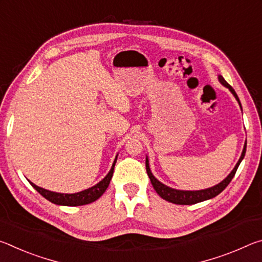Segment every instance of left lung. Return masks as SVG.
<instances>
[{"mask_svg": "<svg viewBox=\"0 0 262 262\" xmlns=\"http://www.w3.org/2000/svg\"><path fill=\"white\" fill-rule=\"evenodd\" d=\"M219 81L221 82L222 85H224L225 88L229 89L230 92H231V94L234 96V98H236L239 106H241V108H242L241 101H239L236 91L233 90L232 86L229 85L228 82L225 81L223 76H221V75H219ZM245 152H246V142H245V144H244V149H243V152L241 155V158H239V161L237 162L236 166L233 167V170L230 172L227 178H225L224 180H222L220 184L212 186V187L206 188V189H200V190L176 189V188L168 187V186L164 185L157 178H155V176L152 174L151 170H150L148 156L145 157V168H147V173L149 176L150 181H151L152 187L155 188V190H156L159 196L164 199V200H166L171 203H176V205H194V203H199V202H202V201H206V200H209V199L215 198L216 195H219L222 190L227 187V186L230 184V181L232 180L234 174H236V171L239 166V164L242 163L244 157H245Z\"/></svg>", "mask_w": 262, "mask_h": 262, "instance_id": "1", "label": "left lung"}]
</instances>
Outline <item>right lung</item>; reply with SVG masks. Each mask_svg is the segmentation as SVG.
<instances>
[{
	"label": "right lung",
	"mask_w": 262,
	"mask_h": 262,
	"mask_svg": "<svg viewBox=\"0 0 262 262\" xmlns=\"http://www.w3.org/2000/svg\"><path fill=\"white\" fill-rule=\"evenodd\" d=\"M117 158H118V155L115 156V159L112 164V167H111L110 172L106 174V177L103 180H100L98 184L92 186V187L84 189V190H82V192H78V193H73V194L56 193V192H52V190L39 187V186L34 185L33 183H31L30 180H29V183L32 185V187L37 190L39 194H41L43 198L47 199V200L51 201L52 203H55V205L69 206V207L89 205V203L98 200L101 195L104 194L106 188L108 187L110 181H111V179H112V176H113V171H114L115 163H117Z\"/></svg>",
	"instance_id": "add662e5"
}]
</instances>
